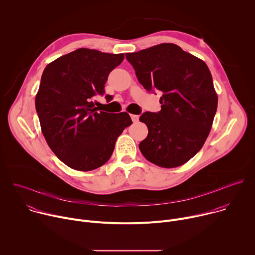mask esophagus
<instances>
[{
    "mask_svg": "<svg viewBox=\"0 0 255 255\" xmlns=\"http://www.w3.org/2000/svg\"><path fill=\"white\" fill-rule=\"evenodd\" d=\"M133 123H137L139 121V116L138 115H130Z\"/></svg>",
    "mask_w": 255,
    "mask_h": 255,
    "instance_id": "34e87169",
    "label": "esophagus"
}]
</instances>
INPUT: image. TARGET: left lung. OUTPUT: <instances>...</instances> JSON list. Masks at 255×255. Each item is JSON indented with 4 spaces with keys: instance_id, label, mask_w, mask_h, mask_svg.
Here are the masks:
<instances>
[{
    "instance_id": "left-lung-1",
    "label": "left lung",
    "mask_w": 255,
    "mask_h": 255,
    "mask_svg": "<svg viewBox=\"0 0 255 255\" xmlns=\"http://www.w3.org/2000/svg\"><path fill=\"white\" fill-rule=\"evenodd\" d=\"M126 58L145 90L162 93L161 110L139 118L148 128L139 143L141 153L160 167L185 164L203 147L217 111L218 96L207 64L173 43L126 53Z\"/></svg>"
}]
</instances>
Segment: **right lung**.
Listing matches in <instances>:
<instances>
[{"mask_svg": "<svg viewBox=\"0 0 255 255\" xmlns=\"http://www.w3.org/2000/svg\"><path fill=\"white\" fill-rule=\"evenodd\" d=\"M123 59V53L79 48L50 62L43 71L36 112L48 146L70 168L90 171L105 164L117 138L132 124L128 113L99 112L93 102L105 94L109 74Z\"/></svg>", "mask_w": 255, "mask_h": 255, "instance_id": "add662e5", "label": "right lung"}]
</instances>
